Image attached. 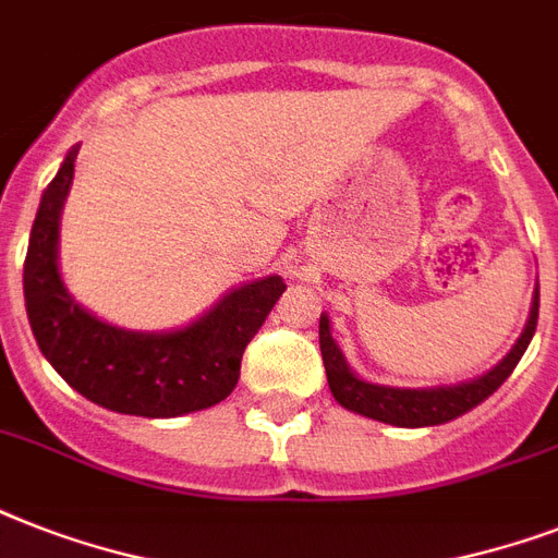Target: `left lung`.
<instances>
[{"instance_id":"left-lung-1","label":"left lung","mask_w":558,"mask_h":558,"mask_svg":"<svg viewBox=\"0 0 558 558\" xmlns=\"http://www.w3.org/2000/svg\"><path fill=\"white\" fill-rule=\"evenodd\" d=\"M538 322V283L533 292V306H530L527 327L515 341V348L507 356L486 371L484 376L458 385H440V388H388V385H373V381L359 379L356 373L350 371L348 359L339 350L336 339L330 332V318L322 313L318 324V341H322L324 371L330 381L332 397L339 405L348 411H356L362 416L379 420V423L399 425V428H423V425H440L449 420H458L475 405H481L486 397H493L495 390L501 388L507 376L515 371L519 359L524 356Z\"/></svg>"}]
</instances>
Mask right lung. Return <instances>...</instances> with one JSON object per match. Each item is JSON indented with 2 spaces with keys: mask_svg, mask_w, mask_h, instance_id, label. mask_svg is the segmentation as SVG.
I'll use <instances>...</instances> for the list:
<instances>
[{
  "mask_svg": "<svg viewBox=\"0 0 558 558\" xmlns=\"http://www.w3.org/2000/svg\"><path fill=\"white\" fill-rule=\"evenodd\" d=\"M77 147L43 191L31 226L22 289L31 332L43 356L95 405L135 416H182L222 402L240 379L245 344L283 295V278L228 289L185 327L124 330L95 318L65 289L57 266L60 214L74 177Z\"/></svg>",
  "mask_w": 558,
  "mask_h": 558,
  "instance_id": "add662e5",
  "label": "right lung"
}]
</instances>
